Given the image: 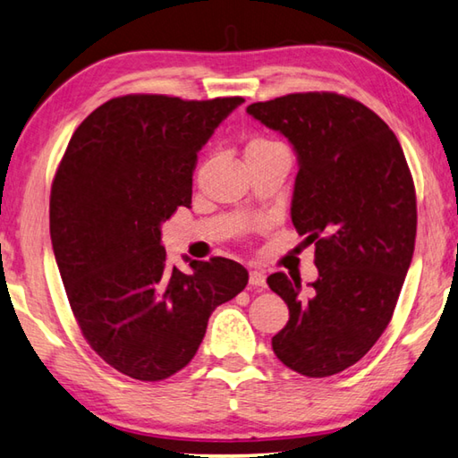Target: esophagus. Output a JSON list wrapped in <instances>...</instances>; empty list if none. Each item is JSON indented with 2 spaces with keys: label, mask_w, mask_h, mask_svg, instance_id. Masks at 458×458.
Returning <instances> with one entry per match:
<instances>
[{
  "label": "esophagus",
  "mask_w": 458,
  "mask_h": 458,
  "mask_svg": "<svg viewBox=\"0 0 458 458\" xmlns=\"http://www.w3.org/2000/svg\"><path fill=\"white\" fill-rule=\"evenodd\" d=\"M249 284H251L253 289H265V275L261 271H251L249 273Z\"/></svg>",
  "instance_id": "esophagus-1"
}]
</instances>
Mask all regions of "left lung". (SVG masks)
Masks as SVG:
<instances>
[{
	"label": "left lung",
	"mask_w": 458,
	"mask_h": 458,
	"mask_svg": "<svg viewBox=\"0 0 458 458\" xmlns=\"http://www.w3.org/2000/svg\"><path fill=\"white\" fill-rule=\"evenodd\" d=\"M247 114L297 151L291 221L318 269L307 295L299 277H267L289 307L273 351L301 375L331 377L363 359L393 318L415 251L411 169L391 127L347 95L289 93Z\"/></svg>",
	"instance_id": "left-lung-1"
}]
</instances>
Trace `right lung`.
Returning <instances> with one entry per match:
<instances>
[{
  "label": "right lung",
  "instance_id": "obj_1",
  "mask_svg": "<svg viewBox=\"0 0 458 458\" xmlns=\"http://www.w3.org/2000/svg\"><path fill=\"white\" fill-rule=\"evenodd\" d=\"M243 101L122 95L83 119L59 161L49 233L69 307L89 347L137 381L183 369L215 307L249 281L225 257L179 271L161 245V223L191 205L197 151Z\"/></svg>",
  "mask_w": 458,
  "mask_h": 458
}]
</instances>
